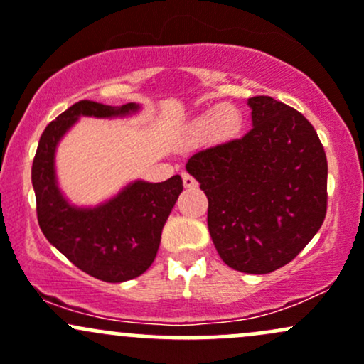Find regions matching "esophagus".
<instances>
[{
    "label": "esophagus",
    "instance_id": "obj_1",
    "mask_svg": "<svg viewBox=\"0 0 364 364\" xmlns=\"http://www.w3.org/2000/svg\"><path fill=\"white\" fill-rule=\"evenodd\" d=\"M182 182H183V187H196L198 186L196 178L189 173H182Z\"/></svg>",
    "mask_w": 364,
    "mask_h": 364
}]
</instances>
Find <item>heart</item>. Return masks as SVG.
<instances>
[{"mask_svg": "<svg viewBox=\"0 0 364 364\" xmlns=\"http://www.w3.org/2000/svg\"><path fill=\"white\" fill-rule=\"evenodd\" d=\"M241 127H243V119H241L240 111L230 105L220 104L198 116L191 127V132L196 136L212 134L215 140L225 142V140H232L234 136H237Z\"/></svg>", "mask_w": 364, "mask_h": 364, "instance_id": "b5f03b06", "label": "heart"}]
</instances>
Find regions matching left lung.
Wrapping results in <instances>:
<instances>
[{
    "instance_id": "obj_1",
    "label": "left lung",
    "mask_w": 364,
    "mask_h": 364,
    "mask_svg": "<svg viewBox=\"0 0 364 364\" xmlns=\"http://www.w3.org/2000/svg\"><path fill=\"white\" fill-rule=\"evenodd\" d=\"M252 130L191 156L186 170L208 198L220 259L267 274L291 262L326 215V154L314 127L272 97H252Z\"/></svg>"
}]
</instances>
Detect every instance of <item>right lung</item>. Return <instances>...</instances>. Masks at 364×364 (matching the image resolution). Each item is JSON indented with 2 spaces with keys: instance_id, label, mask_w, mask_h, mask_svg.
Here are the masks:
<instances>
[{
  "instance_id": "add662e5",
  "label": "right lung",
  "mask_w": 364,
  "mask_h": 364,
  "mask_svg": "<svg viewBox=\"0 0 364 364\" xmlns=\"http://www.w3.org/2000/svg\"><path fill=\"white\" fill-rule=\"evenodd\" d=\"M139 111L135 102L119 107L76 102L45 128L31 171L38 222L46 240L77 269L107 283L134 279L151 267L163 225L183 189L181 175L158 183L134 181L99 205L77 206L58 187L55 154L58 142L80 118H128Z\"/></svg>"
}]
</instances>
